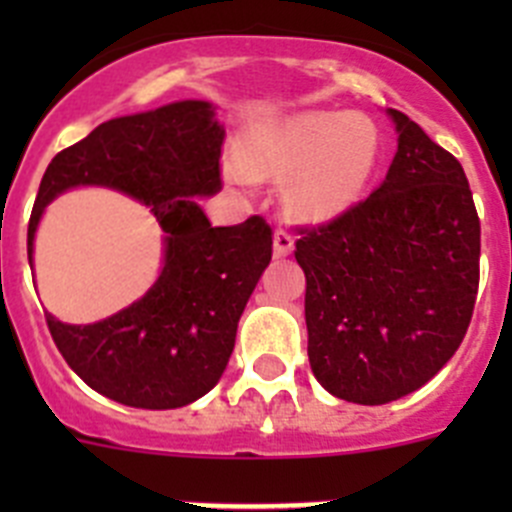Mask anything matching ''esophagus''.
Instances as JSON below:
<instances>
[{
    "instance_id": "esophagus-1",
    "label": "esophagus",
    "mask_w": 512,
    "mask_h": 512,
    "mask_svg": "<svg viewBox=\"0 0 512 512\" xmlns=\"http://www.w3.org/2000/svg\"><path fill=\"white\" fill-rule=\"evenodd\" d=\"M292 251H295V238H292V233L284 228L274 230V256H289Z\"/></svg>"
}]
</instances>
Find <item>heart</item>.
Instances as JSON below:
<instances>
[{"mask_svg":"<svg viewBox=\"0 0 512 512\" xmlns=\"http://www.w3.org/2000/svg\"><path fill=\"white\" fill-rule=\"evenodd\" d=\"M382 156V138L369 117L305 112L256 128L241 158L225 161L235 184L287 179L289 207L305 220H330L361 200Z\"/></svg>","mask_w":512,"mask_h":512,"instance_id":"b5f03b06","label":"heart"}]
</instances>
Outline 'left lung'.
<instances>
[{
  "label": "left lung",
  "mask_w": 512,
  "mask_h": 512,
  "mask_svg": "<svg viewBox=\"0 0 512 512\" xmlns=\"http://www.w3.org/2000/svg\"><path fill=\"white\" fill-rule=\"evenodd\" d=\"M397 153L382 187L297 225L312 374L359 405L400 400L456 354L479 287V217L461 164L390 110Z\"/></svg>",
  "instance_id": "obj_1"
}]
</instances>
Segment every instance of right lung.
Masks as SVG:
<instances>
[{
  "instance_id": "1",
  "label": "right lung",
  "mask_w": 512,
  "mask_h": 512,
  "mask_svg": "<svg viewBox=\"0 0 512 512\" xmlns=\"http://www.w3.org/2000/svg\"><path fill=\"white\" fill-rule=\"evenodd\" d=\"M223 128L207 102H174L117 117L56 153L27 223V259L45 205L63 189L102 184L146 202L166 233L158 282L130 307L92 325L45 312L66 364L110 400L146 410L184 408L223 377L235 330L271 261L261 215L212 228L194 194H215Z\"/></svg>"
}]
</instances>
